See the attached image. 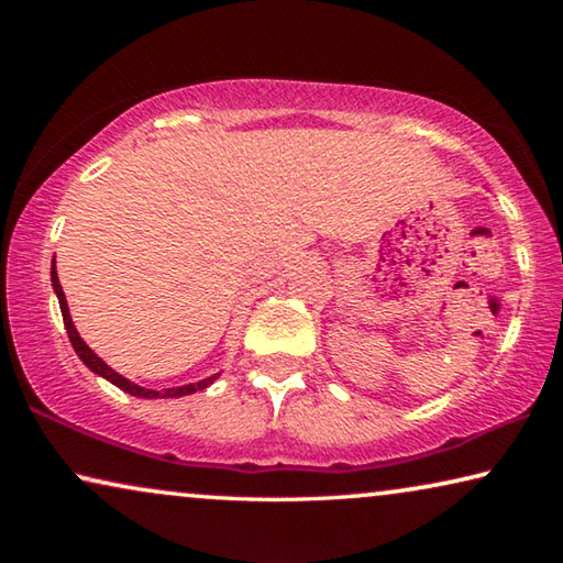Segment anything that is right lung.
Masks as SVG:
<instances>
[{
    "instance_id": "right-lung-1",
    "label": "right lung",
    "mask_w": 563,
    "mask_h": 563,
    "mask_svg": "<svg viewBox=\"0 0 563 563\" xmlns=\"http://www.w3.org/2000/svg\"><path fill=\"white\" fill-rule=\"evenodd\" d=\"M52 285H54L56 298H59V308H62V318H64L66 335H69V340H71V347L76 350V355L81 357V362L91 369V373H97V375H101V377H107L109 383H113L117 387H121L123 393H129V395H133V397H184V395H190V393H198V389H206V387L211 385L213 379H216V375H213V377H208V379H201V383H196V385L168 387V389H161V393H156V389H144V387H139V385L129 383L126 377H121L119 373H113V369L107 365V362H103L101 357H97V352H93V350L87 345V342H84V340L79 338V332H76L74 322H71V316H69V305H66L64 290H62V283H59V275H56V265H52Z\"/></svg>"
}]
</instances>
